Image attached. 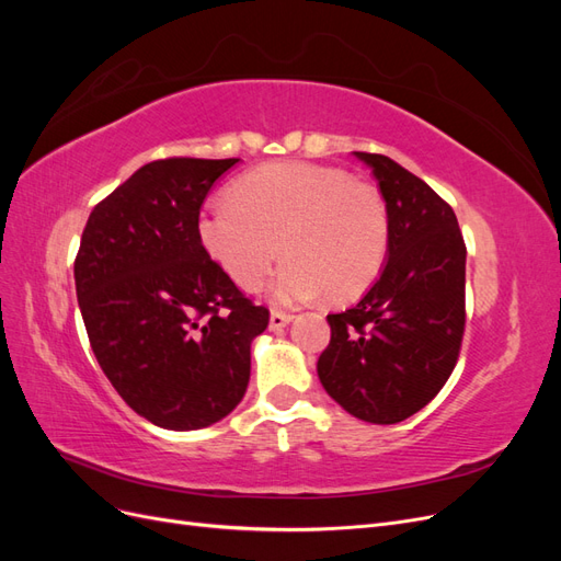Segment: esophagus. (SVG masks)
<instances>
[{
	"instance_id": "1",
	"label": "esophagus",
	"mask_w": 561,
	"mask_h": 561,
	"mask_svg": "<svg viewBox=\"0 0 561 561\" xmlns=\"http://www.w3.org/2000/svg\"><path fill=\"white\" fill-rule=\"evenodd\" d=\"M293 322V316L290 313H283V311H271L268 316V330H283L285 325H290Z\"/></svg>"
}]
</instances>
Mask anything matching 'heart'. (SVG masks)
I'll list each match as a JSON object with an SVG mask.
<instances>
[{
    "label": "heart",
    "mask_w": 561,
    "mask_h": 561,
    "mask_svg": "<svg viewBox=\"0 0 561 561\" xmlns=\"http://www.w3.org/2000/svg\"><path fill=\"white\" fill-rule=\"evenodd\" d=\"M233 198H217L198 215V239L210 260L245 293L274 285L280 304L328 293L348 301L375 283L388 257L390 219L375 186L313 163H271L243 175Z\"/></svg>",
    "instance_id": "b5f03b06"
}]
</instances>
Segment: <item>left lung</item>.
Returning <instances> with one entry per match:
<instances>
[{"label": "left lung", "instance_id": "obj_1", "mask_svg": "<svg viewBox=\"0 0 561 561\" xmlns=\"http://www.w3.org/2000/svg\"><path fill=\"white\" fill-rule=\"evenodd\" d=\"M377 178L390 219L388 262L355 307L330 313L318 377L355 419L398 423L423 410L456 367L466 328V243L456 215L383 154L353 151Z\"/></svg>", "mask_w": 561, "mask_h": 561}]
</instances>
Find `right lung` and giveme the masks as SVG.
Returning a JSON list of instances; mask_svg holds the SVG:
<instances>
[{"mask_svg":"<svg viewBox=\"0 0 561 561\" xmlns=\"http://www.w3.org/2000/svg\"><path fill=\"white\" fill-rule=\"evenodd\" d=\"M239 159H161L93 208L75 260L77 299L105 377L168 431L225 419L245 396L250 344L268 309L198 239L213 184Z\"/></svg>","mask_w":561,"mask_h":561,"instance_id":"right-lung-1","label":"right lung"}]
</instances>
